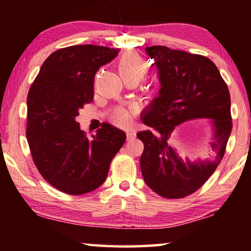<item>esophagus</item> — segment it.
Here are the masks:
<instances>
[{"label": "esophagus", "instance_id": "esophagus-1", "mask_svg": "<svg viewBox=\"0 0 251 251\" xmlns=\"http://www.w3.org/2000/svg\"><path fill=\"white\" fill-rule=\"evenodd\" d=\"M126 136H127V139H131V138H134L135 136H136L135 130H133V129L127 130V131H126Z\"/></svg>", "mask_w": 251, "mask_h": 251}]
</instances>
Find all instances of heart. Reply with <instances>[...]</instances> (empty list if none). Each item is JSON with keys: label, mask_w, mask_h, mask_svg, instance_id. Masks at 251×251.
<instances>
[{"label": "heart", "mask_w": 251, "mask_h": 251, "mask_svg": "<svg viewBox=\"0 0 251 251\" xmlns=\"http://www.w3.org/2000/svg\"><path fill=\"white\" fill-rule=\"evenodd\" d=\"M118 71L124 82L135 80L139 83L146 74L147 66L141 55L135 52H126L122 55L118 62ZM133 115L134 109L118 107L112 114V121L117 126L126 127L130 124Z\"/></svg>", "instance_id": "b5f03b06"}]
</instances>
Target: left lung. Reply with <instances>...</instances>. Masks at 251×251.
I'll use <instances>...</instances> for the list:
<instances>
[{
  "label": "left lung",
  "instance_id": "obj_1",
  "mask_svg": "<svg viewBox=\"0 0 251 251\" xmlns=\"http://www.w3.org/2000/svg\"><path fill=\"white\" fill-rule=\"evenodd\" d=\"M158 73V95L141 114L151 129L137 133L144 143V180L165 198H182L205 184L222 161L231 133L230 95L217 66L202 55L156 45L146 48ZM206 118L212 125L211 159L182 160L170 143L182 122Z\"/></svg>",
  "mask_w": 251,
  "mask_h": 251
}]
</instances>
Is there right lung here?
<instances>
[{"mask_svg": "<svg viewBox=\"0 0 251 251\" xmlns=\"http://www.w3.org/2000/svg\"><path fill=\"white\" fill-rule=\"evenodd\" d=\"M118 49L73 45L45 59L27 95L26 137L35 166L63 193L93 192L107 177L110 161L126 134L103 123L92 138L76 122L79 109L94 97V77Z\"/></svg>", "mask_w": 251, "mask_h": 251, "instance_id": "obj_1", "label": "right lung"}]
</instances>
